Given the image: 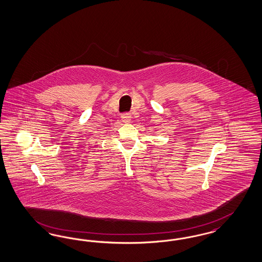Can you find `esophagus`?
Segmentation results:
<instances>
[{
    "instance_id": "34e87169",
    "label": "esophagus",
    "mask_w": 262,
    "mask_h": 262,
    "mask_svg": "<svg viewBox=\"0 0 262 262\" xmlns=\"http://www.w3.org/2000/svg\"><path fill=\"white\" fill-rule=\"evenodd\" d=\"M122 121L123 123H129L132 121V116L129 114H124L122 116Z\"/></svg>"
}]
</instances>
